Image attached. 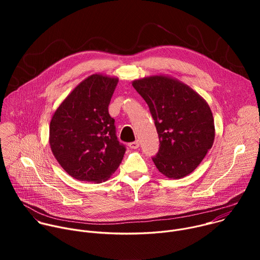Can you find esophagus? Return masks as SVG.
<instances>
[{
  "label": "esophagus",
  "instance_id": "obj_1",
  "mask_svg": "<svg viewBox=\"0 0 260 260\" xmlns=\"http://www.w3.org/2000/svg\"><path fill=\"white\" fill-rule=\"evenodd\" d=\"M128 146H129V148H132V149H137V148H139V146H140V143H139V141H135V142L129 143Z\"/></svg>",
  "mask_w": 260,
  "mask_h": 260
}]
</instances>
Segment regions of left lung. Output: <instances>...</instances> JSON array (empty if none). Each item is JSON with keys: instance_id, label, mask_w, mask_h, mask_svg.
<instances>
[{"instance_id": "8db88e82", "label": "left lung", "mask_w": 260, "mask_h": 260, "mask_svg": "<svg viewBox=\"0 0 260 260\" xmlns=\"http://www.w3.org/2000/svg\"><path fill=\"white\" fill-rule=\"evenodd\" d=\"M154 120L159 149L152 157L168 178L180 179L202 162L215 138L212 111L208 103L188 85L159 75L133 81Z\"/></svg>"}]
</instances>
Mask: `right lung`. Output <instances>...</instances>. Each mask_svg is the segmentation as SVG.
<instances>
[{
	"instance_id": "obj_1",
	"label": "right lung",
	"mask_w": 260,
	"mask_h": 260,
	"mask_svg": "<svg viewBox=\"0 0 260 260\" xmlns=\"http://www.w3.org/2000/svg\"><path fill=\"white\" fill-rule=\"evenodd\" d=\"M117 83V78L93 74L73 89L50 121L51 151L79 181H106L122 161L125 146L118 141L108 111Z\"/></svg>"
}]
</instances>
